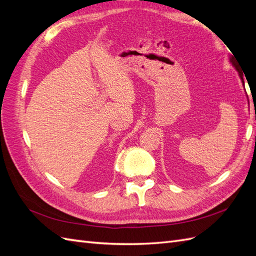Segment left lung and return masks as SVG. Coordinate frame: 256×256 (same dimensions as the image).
I'll return each mask as SVG.
<instances>
[{
  "label": "left lung",
  "mask_w": 256,
  "mask_h": 256,
  "mask_svg": "<svg viewBox=\"0 0 256 256\" xmlns=\"http://www.w3.org/2000/svg\"><path fill=\"white\" fill-rule=\"evenodd\" d=\"M230 62H232V64H233L234 66H235V68L237 69L238 70V72H239V76H240V78H242V83H244V78H242V74H240V72H239V69H238V67H237V64H236V62H235V58H233V56H230Z\"/></svg>",
  "instance_id": "obj_1"
}]
</instances>
